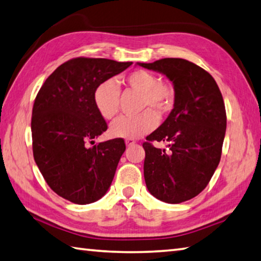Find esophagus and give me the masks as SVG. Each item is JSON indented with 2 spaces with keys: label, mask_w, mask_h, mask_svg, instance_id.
<instances>
[{
  "label": "esophagus",
  "mask_w": 261,
  "mask_h": 261,
  "mask_svg": "<svg viewBox=\"0 0 261 261\" xmlns=\"http://www.w3.org/2000/svg\"><path fill=\"white\" fill-rule=\"evenodd\" d=\"M135 144H136V141H135V140H132V139H126V140H125V145H126L127 147L134 146Z\"/></svg>",
  "instance_id": "obj_1"
}]
</instances>
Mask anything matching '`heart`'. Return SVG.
<instances>
[{
	"label": "heart",
	"mask_w": 261,
	"mask_h": 261,
	"mask_svg": "<svg viewBox=\"0 0 261 261\" xmlns=\"http://www.w3.org/2000/svg\"><path fill=\"white\" fill-rule=\"evenodd\" d=\"M130 88L141 93V108H153L164 113L172 107L174 91L171 85L160 82L159 77L147 70H135L125 77ZM120 89L115 80L108 79L98 84L93 92V101L97 111L103 118L111 120L118 112ZM146 110L137 116H120L112 123L110 132L115 138L138 139L158 125L159 117L155 112Z\"/></svg>",
	"instance_id": "1"
}]
</instances>
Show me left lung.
<instances>
[{"instance_id": "left-lung-1", "label": "left lung", "mask_w": 261, "mask_h": 261, "mask_svg": "<svg viewBox=\"0 0 261 261\" xmlns=\"http://www.w3.org/2000/svg\"><path fill=\"white\" fill-rule=\"evenodd\" d=\"M167 76L173 84L174 102L169 116L144 143V177L158 200L178 204L198 195L220 162L226 134V111L211 75L191 61L164 58L137 63ZM150 141H165L169 149Z\"/></svg>"}]
</instances>
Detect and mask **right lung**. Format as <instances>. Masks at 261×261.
<instances>
[{
  "instance_id": "right-lung-1",
  "label": "right lung",
  "mask_w": 261,
  "mask_h": 261,
  "mask_svg": "<svg viewBox=\"0 0 261 261\" xmlns=\"http://www.w3.org/2000/svg\"><path fill=\"white\" fill-rule=\"evenodd\" d=\"M131 65L105 58L70 59L37 93L32 114L33 154L46 184L66 200L89 204L111 187L125 144L116 138L90 146L107 130L93 92Z\"/></svg>"
}]
</instances>
